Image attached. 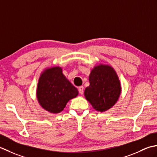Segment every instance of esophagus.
<instances>
[{
  "label": "esophagus",
  "instance_id": "1",
  "mask_svg": "<svg viewBox=\"0 0 157 157\" xmlns=\"http://www.w3.org/2000/svg\"><path fill=\"white\" fill-rule=\"evenodd\" d=\"M78 91L81 95L83 94V93H84V87H83V86H80V87H78Z\"/></svg>",
  "mask_w": 157,
  "mask_h": 157
}]
</instances>
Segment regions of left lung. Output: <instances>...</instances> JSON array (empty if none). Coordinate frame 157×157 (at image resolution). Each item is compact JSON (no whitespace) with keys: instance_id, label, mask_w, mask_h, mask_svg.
I'll return each mask as SVG.
<instances>
[{"instance_id":"left-lung-1","label":"left lung","mask_w":157,"mask_h":157,"mask_svg":"<svg viewBox=\"0 0 157 157\" xmlns=\"http://www.w3.org/2000/svg\"><path fill=\"white\" fill-rule=\"evenodd\" d=\"M89 87L85 96L95 110L105 112L118 101L121 86L117 72L113 67L100 64L95 66L89 75Z\"/></svg>"}]
</instances>
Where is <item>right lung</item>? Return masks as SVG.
I'll return each instance as SVG.
<instances>
[{
  "instance_id": "add662e5",
  "label": "right lung",
  "mask_w": 157,
  "mask_h": 157,
  "mask_svg": "<svg viewBox=\"0 0 157 157\" xmlns=\"http://www.w3.org/2000/svg\"><path fill=\"white\" fill-rule=\"evenodd\" d=\"M78 91L63 75L60 67L47 68L38 80L36 97L40 105L51 113H59Z\"/></svg>"
}]
</instances>
